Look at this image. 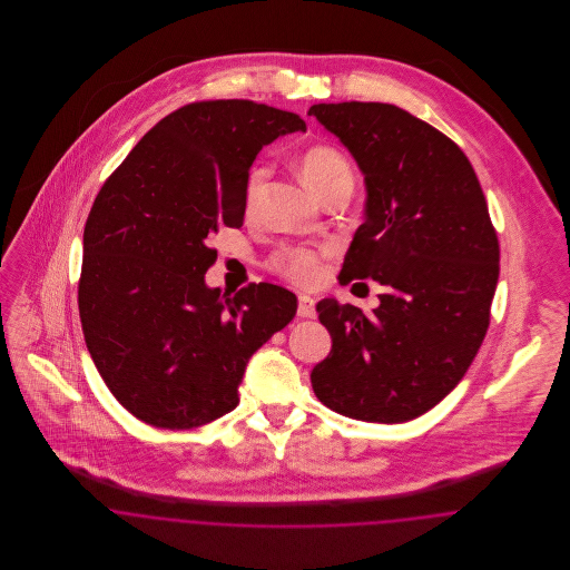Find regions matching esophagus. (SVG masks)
Here are the masks:
<instances>
[{"instance_id":"esophagus-1","label":"esophagus","mask_w":570,"mask_h":570,"mask_svg":"<svg viewBox=\"0 0 570 570\" xmlns=\"http://www.w3.org/2000/svg\"><path fill=\"white\" fill-rule=\"evenodd\" d=\"M297 314L301 318H314L316 316V301L307 295H298Z\"/></svg>"}]
</instances>
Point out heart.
I'll return each mask as SVG.
<instances>
[{"mask_svg":"<svg viewBox=\"0 0 570 570\" xmlns=\"http://www.w3.org/2000/svg\"><path fill=\"white\" fill-rule=\"evenodd\" d=\"M298 168L305 184L316 191L321 198L326 191L351 184L353 186V168L342 151L331 145H312L298 156ZM269 177L267 166L254 164L244 184V209L252 216L258 207L261 191ZM333 256L331 245H288L282 247L269 258V269L284 277L286 282L312 288L318 286L326 275V261Z\"/></svg>","mask_w":570,"mask_h":570,"instance_id":"heart-1","label":"heart"}]
</instances>
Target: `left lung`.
Instances as JSON below:
<instances>
[{"label": "left lung", "mask_w": 570, "mask_h": 570, "mask_svg": "<svg viewBox=\"0 0 570 570\" xmlns=\"http://www.w3.org/2000/svg\"><path fill=\"white\" fill-rule=\"evenodd\" d=\"M309 115L348 147L367 186L340 282L384 288L372 314L318 301L333 344L312 389L356 421H412L460 384L488 333L500 245L485 194L449 136L395 105H314Z\"/></svg>", "instance_id": "1"}]
</instances>
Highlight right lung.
<instances>
[{"label":"right lung","instance_id":"1","mask_svg":"<svg viewBox=\"0 0 570 570\" xmlns=\"http://www.w3.org/2000/svg\"><path fill=\"white\" fill-rule=\"evenodd\" d=\"M305 132L297 112L252 100L173 110L98 191L82 233L79 314L87 351L138 421L191 430L239 404L245 365L297 314L275 284L205 286L209 235L244 226L247 168L263 145Z\"/></svg>","mask_w":570,"mask_h":570}]
</instances>
